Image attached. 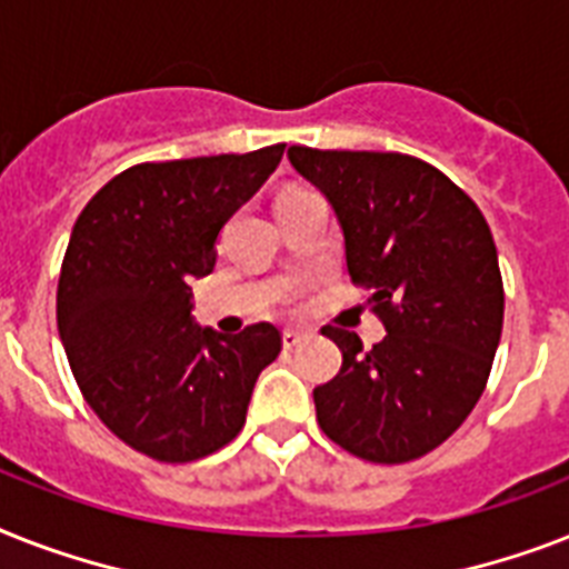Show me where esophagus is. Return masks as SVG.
<instances>
[{"label":"esophagus","instance_id":"esophagus-1","mask_svg":"<svg viewBox=\"0 0 569 569\" xmlns=\"http://www.w3.org/2000/svg\"><path fill=\"white\" fill-rule=\"evenodd\" d=\"M307 339V332H300V330H283V348H298L300 341Z\"/></svg>","mask_w":569,"mask_h":569}]
</instances>
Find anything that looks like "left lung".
Segmentation results:
<instances>
[{"label": "left lung", "instance_id": "left-lung-1", "mask_svg": "<svg viewBox=\"0 0 569 569\" xmlns=\"http://www.w3.org/2000/svg\"><path fill=\"white\" fill-rule=\"evenodd\" d=\"M345 233L350 280L386 339L325 327L341 371L312 391L325 436L373 465L420 459L465 423L482 397L502 332L500 262L479 207L445 172L397 151L292 146Z\"/></svg>", "mask_w": 569, "mask_h": 569}]
</instances>
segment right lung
<instances>
[{"label": "right lung", "instance_id": "add662e5", "mask_svg": "<svg viewBox=\"0 0 569 569\" xmlns=\"http://www.w3.org/2000/svg\"><path fill=\"white\" fill-rule=\"evenodd\" d=\"M283 142L248 154L140 163L78 216L58 280V332L87 406L166 465L204 459L244 427L253 382L283 348L274 325H192V280L224 221L266 183Z\"/></svg>", "mask_w": 569, "mask_h": 569}]
</instances>
